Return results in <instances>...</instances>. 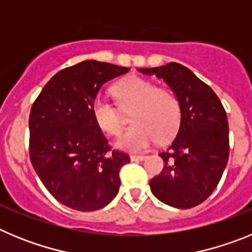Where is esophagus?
<instances>
[{
	"label": "esophagus",
	"instance_id": "esophagus-1",
	"mask_svg": "<svg viewBox=\"0 0 252 252\" xmlns=\"http://www.w3.org/2000/svg\"><path fill=\"white\" fill-rule=\"evenodd\" d=\"M145 155H131L130 159L131 161H142V160H145Z\"/></svg>",
	"mask_w": 252,
	"mask_h": 252
}]
</instances>
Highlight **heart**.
<instances>
[{
  "label": "heart",
  "mask_w": 252,
  "mask_h": 252,
  "mask_svg": "<svg viewBox=\"0 0 252 252\" xmlns=\"http://www.w3.org/2000/svg\"><path fill=\"white\" fill-rule=\"evenodd\" d=\"M113 94L125 112L132 111L135 126L120 137L117 148L142 151L155 141H166L174 136L180 124V104L173 93L159 90L153 82L140 77H128L113 87ZM93 120L103 132L117 136L122 131L119 110L110 101L97 97L91 106Z\"/></svg>",
  "instance_id": "b5f03b06"
}]
</instances>
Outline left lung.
<instances>
[{"instance_id": "left-lung-1", "label": "left lung", "mask_w": 252, "mask_h": 252, "mask_svg": "<svg viewBox=\"0 0 252 252\" xmlns=\"http://www.w3.org/2000/svg\"><path fill=\"white\" fill-rule=\"evenodd\" d=\"M139 70L162 79L180 104L179 130L159 154L164 169L150 180L151 192L168 206L192 208L212 194L228 161L226 111L212 88L182 64Z\"/></svg>"}]
</instances>
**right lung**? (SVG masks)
Wrapping results in <instances>:
<instances>
[{"label": "right lung", "mask_w": 252, "mask_h": 252, "mask_svg": "<svg viewBox=\"0 0 252 252\" xmlns=\"http://www.w3.org/2000/svg\"><path fill=\"white\" fill-rule=\"evenodd\" d=\"M125 66L84 60L58 72L31 107L30 159L53 197L69 208L91 212L117 195L127 154L111 150L91 106L106 82Z\"/></svg>", "instance_id": "right-lung-1"}]
</instances>
